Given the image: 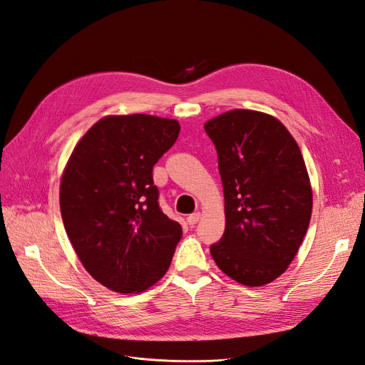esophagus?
Wrapping results in <instances>:
<instances>
[{
    "mask_svg": "<svg viewBox=\"0 0 365 365\" xmlns=\"http://www.w3.org/2000/svg\"><path fill=\"white\" fill-rule=\"evenodd\" d=\"M200 219H201V213L196 212V213H193V215H190L189 217H187V222H189L190 225H195Z\"/></svg>",
    "mask_w": 365,
    "mask_h": 365,
    "instance_id": "34e87169",
    "label": "esophagus"
}]
</instances>
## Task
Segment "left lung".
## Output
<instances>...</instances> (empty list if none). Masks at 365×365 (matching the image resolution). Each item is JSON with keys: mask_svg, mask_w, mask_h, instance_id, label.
Returning a JSON list of instances; mask_svg holds the SVG:
<instances>
[{"mask_svg": "<svg viewBox=\"0 0 365 365\" xmlns=\"http://www.w3.org/2000/svg\"><path fill=\"white\" fill-rule=\"evenodd\" d=\"M217 150L225 231L210 247L219 269L257 288L288 269L312 215V185L295 138L279 118L231 109L204 125Z\"/></svg>", "mask_w": 365, "mask_h": 365, "instance_id": "1", "label": "left lung"}]
</instances>
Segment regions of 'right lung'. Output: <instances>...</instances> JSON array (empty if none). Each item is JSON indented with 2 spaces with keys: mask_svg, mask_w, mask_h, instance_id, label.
I'll return each instance as SVG.
<instances>
[{
  "mask_svg": "<svg viewBox=\"0 0 365 365\" xmlns=\"http://www.w3.org/2000/svg\"><path fill=\"white\" fill-rule=\"evenodd\" d=\"M173 118L106 115L77 141L59 187L63 227L105 288L140 294L168 272L182 236L158 205L152 169L180 135Z\"/></svg>",
  "mask_w": 365,
  "mask_h": 365,
  "instance_id": "right-lung-1",
  "label": "right lung"
}]
</instances>
